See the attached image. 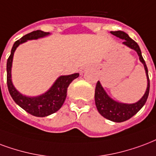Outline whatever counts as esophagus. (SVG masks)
Returning a JSON list of instances; mask_svg holds the SVG:
<instances>
[{
	"mask_svg": "<svg viewBox=\"0 0 156 156\" xmlns=\"http://www.w3.org/2000/svg\"><path fill=\"white\" fill-rule=\"evenodd\" d=\"M84 71H85V69H81V70H80V72H81V73H83Z\"/></svg>",
	"mask_w": 156,
	"mask_h": 156,
	"instance_id": "34e87169",
	"label": "esophagus"
}]
</instances>
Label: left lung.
<instances>
[{"label": "left lung", "instance_id": "8db88e82", "mask_svg": "<svg viewBox=\"0 0 156 156\" xmlns=\"http://www.w3.org/2000/svg\"><path fill=\"white\" fill-rule=\"evenodd\" d=\"M111 33L115 36L124 40V42H123L124 44L137 52L140 60L144 64V67L146 69L147 83H148L147 89H146L145 95L143 96L142 98L139 101L133 104H125V103H120V102L114 101L111 98H109V96L106 93L99 81L97 83L95 88V104L98 112L103 117L110 121H112L114 122H122L127 121L134 115H136L145 105L146 100L148 98L149 92H150V79H149L148 69L146 67V62L141 55V51L137 43L131 39L129 35L123 31H111Z\"/></svg>", "mask_w": 156, "mask_h": 156}]
</instances>
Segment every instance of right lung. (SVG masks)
Wrapping results in <instances>:
<instances>
[{"label": "right lung", "mask_w": 156, "mask_h": 156, "mask_svg": "<svg viewBox=\"0 0 156 156\" xmlns=\"http://www.w3.org/2000/svg\"><path fill=\"white\" fill-rule=\"evenodd\" d=\"M49 34V32L34 30L25 34L21 39L16 41L12 47L10 55L8 58L7 63H6V71H7L6 81H7L8 90L11 98L16 101V103L19 105L25 112H27L28 113L33 116H39V117H44V116L51 115L60 109V107L63 106V102L66 98L67 91H68L69 84L79 76V73L61 76L58 78L55 84L47 93L36 98H28V97L23 96L14 87L13 84L11 83V79H10V77H11L10 70H11L12 59H13L15 50L20 44L27 41L28 40L38 39L40 37L48 35Z\"/></svg>", "instance_id": "obj_1"}]
</instances>
